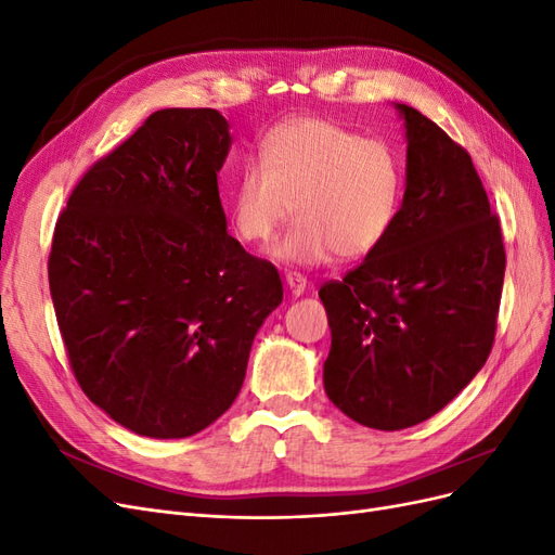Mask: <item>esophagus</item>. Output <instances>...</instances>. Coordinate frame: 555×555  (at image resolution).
Listing matches in <instances>:
<instances>
[{
  "label": "esophagus",
  "mask_w": 555,
  "mask_h": 555,
  "mask_svg": "<svg viewBox=\"0 0 555 555\" xmlns=\"http://www.w3.org/2000/svg\"><path fill=\"white\" fill-rule=\"evenodd\" d=\"M287 287H289L292 296L306 294V289H308V278L300 275V273H287Z\"/></svg>",
  "instance_id": "1"
}]
</instances>
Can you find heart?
Returning <instances> with one entry per match:
<instances>
[{"instance_id":"1","label":"heart","mask_w":555,"mask_h":555,"mask_svg":"<svg viewBox=\"0 0 555 555\" xmlns=\"http://www.w3.org/2000/svg\"><path fill=\"white\" fill-rule=\"evenodd\" d=\"M405 198V164L384 139H365L326 117H292L259 145L229 198L231 229L266 247L296 217L275 257L319 266L335 255L365 259L389 238Z\"/></svg>"}]
</instances>
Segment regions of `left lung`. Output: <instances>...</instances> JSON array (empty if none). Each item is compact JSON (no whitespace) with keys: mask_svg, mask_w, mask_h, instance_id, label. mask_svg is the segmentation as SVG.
<instances>
[{"mask_svg":"<svg viewBox=\"0 0 555 555\" xmlns=\"http://www.w3.org/2000/svg\"><path fill=\"white\" fill-rule=\"evenodd\" d=\"M408 188L393 231L319 298L331 326L324 389L377 430L426 422L489 359L505 280L498 215L467 150L398 104Z\"/></svg>","mask_w":555,"mask_h":555,"instance_id":"obj_1","label":"left lung"}]
</instances>
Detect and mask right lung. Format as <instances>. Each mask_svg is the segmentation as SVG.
I'll use <instances>...</instances> for the list:
<instances>
[{"label": "right lung", "instance_id": "add662e5", "mask_svg": "<svg viewBox=\"0 0 555 555\" xmlns=\"http://www.w3.org/2000/svg\"><path fill=\"white\" fill-rule=\"evenodd\" d=\"M215 108H164L74 188L48 282L74 377L113 422L188 438L236 400L249 347L282 300L278 268L227 233Z\"/></svg>", "mask_w": 555, "mask_h": 555}]
</instances>
